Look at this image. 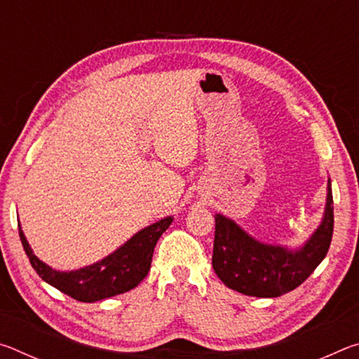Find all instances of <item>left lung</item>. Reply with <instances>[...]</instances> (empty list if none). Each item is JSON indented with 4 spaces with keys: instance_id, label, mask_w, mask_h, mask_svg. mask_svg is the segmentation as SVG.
<instances>
[{
    "instance_id": "left-lung-1",
    "label": "left lung",
    "mask_w": 359,
    "mask_h": 359,
    "mask_svg": "<svg viewBox=\"0 0 359 359\" xmlns=\"http://www.w3.org/2000/svg\"><path fill=\"white\" fill-rule=\"evenodd\" d=\"M334 229L332 193L327 187L325 218L301 250L253 241L234 222L215 215L212 266L228 288L247 296L277 297L299 287L330 250Z\"/></svg>"
}]
</instances>
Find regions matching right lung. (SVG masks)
<instances>
[{"label": "right lung", "mask_w": 359, "mask_h": 359, "mask_svg": "<svg viewBox=\"0 0 359 359\" xmlns=\"http://www.w3.org/2000/svg\"><path fill=\"white\" fill-rule=\"evenodd\" d=\"M171 223L172 217H166L158 223L150 224V226L139 231L136 236H133L117 252L101 259L100 263L74 272H58L42 263L33 255V250L29 248L23 231L20 229V224L19 234L23 250H25L33 269L38 272L42 280L50 283L62 293L71 296L72 299L95 302L130 291L144 280V277L150 271L156 242Z\"/></svg>", "instance_id": "obj_1"}]
</instances>
